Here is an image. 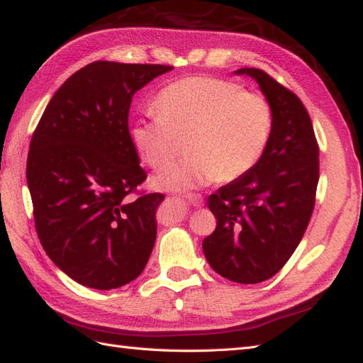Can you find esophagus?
I'll list each match as a JSON object with an SVG mask.
<instances>
[{"instance_id": "1", "label": "esophagus", "mask_w": 363, "mask_h": 363, "mask_svg": "<svg viewBox=\"0 0 363 363\" xmlns=\"http://www.w3.org/2000/svg\"><path fill=\"white\" fill-rule=\"evenodd\" d=\"M185 199H187L190 204L195 207H201L202 204H204V198H202L199 193H190V195L185 196Z\"/></svg>"}]
</instances>
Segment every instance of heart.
Masks as SVG:
<instances>
[{
	"mask_svg": "<svg viewBox=\"0 0 363 363\" xmlns=\"http://www.w3.org/2000/svg\"><path fill=\"white\" fill-rule=\"evenodd\" d=\"M156 116L130 125L139 157L162 170L174 157L179 140H187V159L159 174L164 190H193L246 176L263 157L272 134L269 100L238 83L213 77H187L159 92Z\"/></svg>",
	"mask_w": 363,
	"mask_h": 363,
	"instance_id": "1",
	"label": "heart"
}]
</instances>
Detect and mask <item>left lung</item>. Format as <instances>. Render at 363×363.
Instances as JSON below:
<instances>
[{"label": "left lung", "instance_id": "left-lung-1", "mask_svg": "<svg viewBox=\"0 0 363 363\" xmlns=\"http://www.w3.org/2000/svg\"><path fill=\"white\" fill-rule=\"evenodd\" d=\"M272 106V134L263 157L242 178L208 196L216 229L202 241L213 271L235 283L269 280L306 232L318 184V143L308 109L263 69L241 67Z\"/></svg>", "mask_w": 363, "mask_h": 363}]
</instances>
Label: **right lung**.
Wrapping results in <instances>:
<instances>
[{"label": "right lung", "mask_w": 363, "mask_h": 363, "mask_svg": "<svg viewBox=\"0 0 363 363\" xmlns=\"http://www.w3.org/2000/svg\"><path fill=\"white\" fill-rule=\"evenodd\" d=\"M172 69L89 63L57 89L32 134L26 178L40 242L55 266L88 288L133 281L153 250L156 208L165 196L138 190L147 173L130 139L128 113L136 91Z\"/></svg>", "instance_id": "1"}]
</instances>
